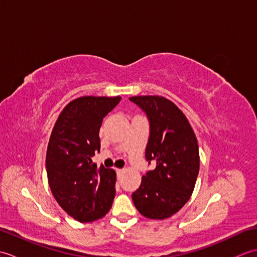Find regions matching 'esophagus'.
Returning <instances> with one entry per match:
<instances>
[{"mask_svg":"<svg viewBox=\"0 0 257 257\" xmlns=\"http://www.w3.org/2000/svg\"><path fill=\"white\" fill-rule=\"evenodd\" d=\"M122 171H123V169H117V170H116V172H117V176H118V177L121 176Z\"/></svg>","mask_w":257,"mask_h":257,"instance_id":"esophagus-1","label":"esophagus"}]
</instances>
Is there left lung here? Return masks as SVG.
<instances>
[{
	"label": "left lung",
	"instance_id": "1",
	"mask_svg": "<svg viewBox=\"0 0 257 257\" xmlns=\"http://www.w3.org/2000/svg\"><path fill=\"white\" fill-rule=\"evenodd\" d=\"M129 100L149 119L146 159L157 162L133 193L134 204L148 219H168L187 203L194 190L200 168L198 140L184 113L167 98L135 96Z\"/></svg>",
	"mask_w": 257,
	"mask_h": 257
}]
</instances>
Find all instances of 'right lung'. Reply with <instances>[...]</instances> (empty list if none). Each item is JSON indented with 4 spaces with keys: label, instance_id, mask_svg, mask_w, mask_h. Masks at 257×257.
Here are the masks:
<instances>
[{
    "label": "right lung",
    "instance_id": "right-lung-1",
    "mask_svg": "<svg viewBox=\"0 0 257 257\" xmlns=\"http://www.w3.org/2000/svg\"><path fill=\"white\" fill-rule=\"evenodd\" d=\"M121 97L84 96L70 101L59 114L48 141L46 171L54 198L79 222L105 216L112 205L116 172L91 161L100 151L102 119Z\"/></svg>",
    "mask_w": 257,
    "mask_h": 257
}]
</instances>
